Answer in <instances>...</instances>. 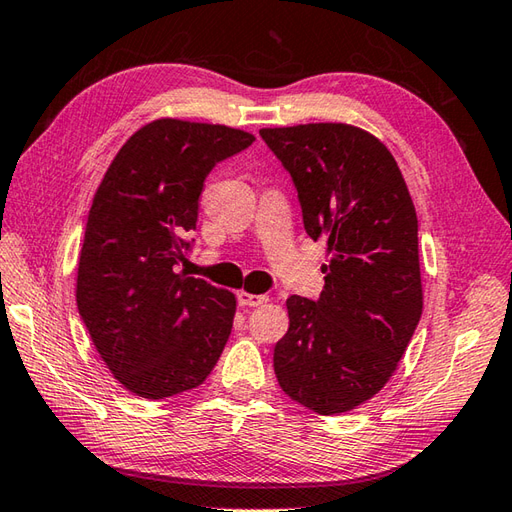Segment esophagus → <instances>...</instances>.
Instances as JSON below:
<instances>
[{
	"instance_id": "esophagus-1",
	"label": "esophagus",
	"mask_w": 512,
	"mask_h": 512,
	"mask_svg": "<svg viewBox=\"0 0 512 512\" xmlns=\"http://www.w3.org/2000/svg\"><path fill=\"white\" fill-rule=\"evenodd\" d=\"M267 300H269L267 295H256V293H247V291H241V293H238V304H241V306H247V309H252V306L265 304Z\"/></svg>"
}]
</instances>
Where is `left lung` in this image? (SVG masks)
Returning <instances> with one entry per match:
<instances>
[{
  "mask_svg": "<svg viewBox=\"0 0 512 512\" xmlns=\"http://www.w3.org/2000/svg\"><path fill=\"white\" fill-rule=\"evenodd\" d=\"M260 138L289 170L306 234L328 247L320 298L287 300L276 377L317 414L350 412L388 383L423 313L410 190L388 146L359 127L315 122Z\"/></svg>",
  "mask_w": 512,
  "mask_h": 512,
  "instance_id": "left-lung-1",
  "label": "left lung"
}]
</instances>
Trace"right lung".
I'll return each instance as SVG.
<instances>
[{
    "label": "right lung",
    "instance_id": "add662e5",
    "mask_svg": "<svg viewBox=\"0 0 512 512\" xmlns=\"http://www.w3.org/2000/svg\"><path fill=\"white\" fill-rule=\"evenodd\" d=\"M252 133L175 118L124 142L89 210L76 304L113 377L144 399L197 388L232 333V291L177 271L197 227L203 181Z\"/></svg>",
    "mask_w": 512,
    "mask_h": 512
}]
</instances>
